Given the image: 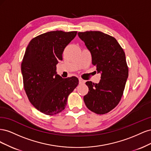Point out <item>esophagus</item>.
I'll return each mask as SVG.
<instances>
[{
  "instance_id": "esophagus-1",
  "label": "esophagus",
  "mask_w": 151,
  "mask_h": 151,
  "mask_svg": "<svg viewBox=\"0 0 151 151\" xmlns=\"http://www.w3.org/2000/svg\"><path fill=\"white\" fill-rule=\"evenodd\" d=\"M79 84H84L85 83V81L82 79H79Z\"/></svg>"
}]
</instances>
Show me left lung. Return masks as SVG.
<instances>
[{
	"label": "left lung",
	"instance_id": "left-lung-1",
	"mask_svg": "<svg viewBox=\"0 0 151 151\" xmlns=\"http://www.w3.org/2000/svg\"><path fill=\"white\" fill-rule=\"evenodd\" d=\"M92 56V64L101 73L98 84L86 82L89 88L84 96L86 106L99 115L106 114L120 101L129 76L123 48L113 36L101 31L79 32Z\"/></svg>",
	"mask_w": 151,
	"mask_h": 151
}]
</instances>
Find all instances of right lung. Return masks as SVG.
<instances>
[{
    "label": "right lung",
    "mask_w": 151,
    "mask_h": 151,
    "mask_svg": "<svg viewBox=\"0 0 151 151\" xmlns=\"http://www.w3.org/2000/svg\"><path fill=\"white\" fill-rule=\"evenodd\" d=\"M77 33L47 32L32 39L26 48L21 63L24 89L30 103L45 115L63 111L68 95L79 84L77 77L63 79L56 72L63 50Z\"/></svg>",
    "instance_id": "right-lung-1"
}]
</instances>
